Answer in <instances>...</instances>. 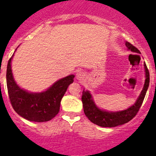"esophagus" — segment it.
I'll return each instance as SVG.
<instances>
[{"label":"esophagus","instance_id":"obj_1","mask_svg":"<svg viewBox=\"0 0 156 156\" xmlns=\"http://www.w3.org/2000/svg\"><path fill=\"white\" fill-rule=\"evenodd\" d=\"M85 72H84L83 71H81V70H79V71L76 73V78L78 80H82L83 78H85Z\"/></svg>","mask_w":156,"mask_h":156}]
</instances>
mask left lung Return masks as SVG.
<instances>
[{
	"mask_svg": "<svg viewBox=\"0 0 156 156\" xmlns=\"http://www.w3.org/2000/svg\"><path fill=\"white\" fill-rule=\"evenodd\" d=\"M126 45L128 49L132 52L140 54L139 50H138V48H136L129 42H126ZM144 67H145V80L143 89L141 91L140 95L139 96L135 104L131 107L128 108L127 109L119 112H107L100 109L99 108L97 107L95 103L93 101L92 96L89 91L83 90L81 101L83 103L84 112L92 123L97 126H101V127H115V126H122L125 123H127L136 115L143 102L145 94L149 85V72H148L145 63H144Z\"/></svg>",
	"mask_w": 156,
	"mask_h": 156,
	"instance_id": "8db88e82",
	"label": "left lung"
}]
</instances>
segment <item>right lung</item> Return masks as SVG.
I'll return each mask as SVG.
<instances>
[{
    "label": "right lung",
    "instance_id": "right-lung-1",
    "mask_svg": "<svg viewBox=\"0 0 156 156\" xmlns=\"http://www.w3.org/2000/svg\"><path fill=\"white\" fill-rule=\"evenodd\" d=\"M12 58L8 61L6 78L8 95L14 111L30 122H48L55 118L59 112L62 98L68 85L74 81L75 75L58 80L42 92H28L20 88L14 81L11 70Z\"/></svg>",
    "mask_w": 156,
    "mask_h": 156
}]
</instances>
